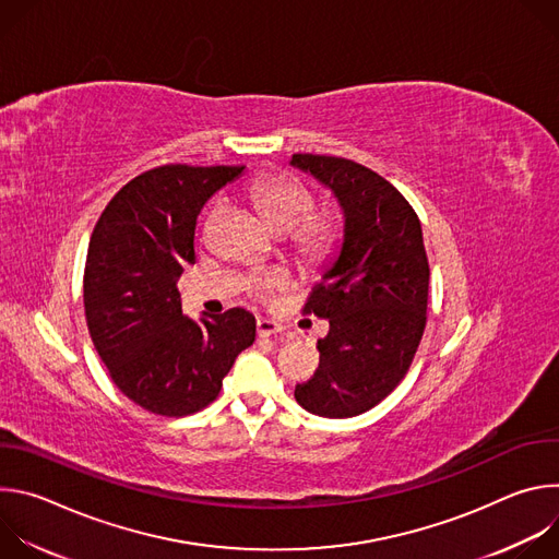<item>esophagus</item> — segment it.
<instances>
[{
    "label": "esophagus",
    "mask_w": 559,
    "mask_h": 559,
    "mask_svg": "<svg viewBox=\"0 0 559 559\" xmlns=\"http://www.w3.org/2000/svg\"><path fill=\"white\" fill-rule=\"evenodd\" d=\"M257 332H259L261 338H267V336L281 334L283 325L276 323V321H270V318H259V321H257Z\"/></svg>",
    "instance_id": "esophagus-1"
}]
</instances>
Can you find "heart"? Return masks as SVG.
Returning a JSON list of instances; mask_svg holds the SVG:
<instances>
[{
	"label": "heart",
	"mask_w": 559,
	"mask_h": 559,
	"mask_svg": "<svg viewBox=\"0 0 559 559\" xmlns=\"http://www.w3.org/2000/svg\"><path fill=\"white\" fill-rule=\"evenodd\" d=\"M248 194L261 216L276 231H292V248L305 263L321 265L332 259L341 241V225L334 216L313 214L316 201L305 186L283 175H263L250 183ZM216 214V205L205 214L201 225L203 236H207ZM285 285L287 274L267 272L254 276L248 287L257 296H267L270 292Z\"/></svg>",
	"instance_id": "b5f03b06"
}]
</instances>
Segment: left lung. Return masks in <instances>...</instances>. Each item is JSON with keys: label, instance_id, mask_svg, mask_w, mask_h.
Instances as JSON below:
<instances>
[{"label": "left lung", "instance_id": "1", "mask_svg": "<svg viewBox=\"0 0 559 559\" xmlns=\"http://www.w3.org/2000/svg\"><path fill=\"white\" fill-rule=\"evenodd\" d=\"M294 168L313 175L345 214L343 248L302 313L330 321L318 341L321 362L296 384L309 414L352 418L401 384L427 325L429 261L409 201L386 179L343 156L294 154Z\"/></svg>", "mask_w": 559, "mask_h": 559}]
</instances>
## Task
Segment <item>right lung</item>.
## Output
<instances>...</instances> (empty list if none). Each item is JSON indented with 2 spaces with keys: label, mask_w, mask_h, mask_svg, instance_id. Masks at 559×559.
<instances>
[{
  "label": "right lung",
  "mask_w": 559,
  "mask_h": 559,
  "mask_svg": "<svg viewBox=\"0 0 559 559\" xmlns=\"http://www.w3.org/2000/svg\"><path fill=\"white\" fill-rule=\"evenodd\" d=\"M243 166L168 164L128 181L102 212L88 246L84 307L91 338L117 389L156 416L207 407L257 318L231 307L183 316L177 281L194 263L197 216Z\"/></svg>",
  "instance_id": "add662e5"
}]
</instances>
